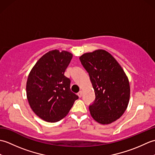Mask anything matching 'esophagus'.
I'll return each mask as SVG.
<instances>
[{
	"instance_id": "34e87169",
	"label": "esophagus",
	"mask_w": 155,
	"mask_h": 155,
	"mask_svg": "<svg viewBox=\"0 0 155 155\" xmlns=\"http://www.w3.org/2000/svg\"><path fill=\"white\" fill-rule=\"evenodd\" d=\"M82 94H83V92L82 91H80V92H78V93H77V95H78V97H79V98H81V97H82Z\"/></svg>"
}]
</instances>
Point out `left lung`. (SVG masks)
<instances>
[{
  "mask_svg": "<svg viewBox=\"0 0 155 155\" xmlns=\"http://www.w3.org/2000/svg\"><path fill=\"white\" fill-rule=\"evenodd\" d=\"M80 61L95 93L93 103L89 105L91 116L103 124L117 120L126 110L130 98L129 82L123 68L104 50L85 53Z\"/></svg>",
  "mask_w": 155,
  "mask_h": 155,
  "instance_id": "8db88e82",
  "label": "left lung"
}]
</instances>
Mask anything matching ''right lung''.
Segmentation results:
<instances>
[{
    "instance_id": "right-lung-1",
    "label": "right lung",
    "mask_w": 155,
    "mask_h": 155,
    "mask_svg": "<svg viewBox=\"0 0 155 155\" xmlns=\"http://www.w3.org/2000/svg\"><path fill=\"white\" fill-rule=\"evenodd\" d=\"M72 58L67 51H51L39 59L28 75V103L42 120L49 123L61 120L78 98L71 91V80L64 74Z\"/></svg>"
}]
</instances>
